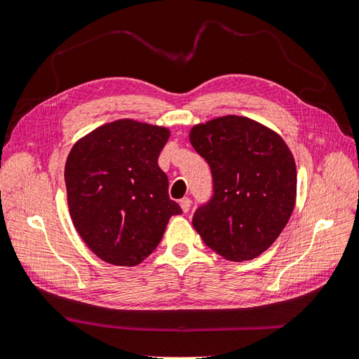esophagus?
<instances>
[{
  "instance_id": "1",
  "label": "esophagus",
  "mask_w": 359,
  "mask_h": 359,
  "mask_svg": "<svg viewBox=\"0 0 359 359\" xmlns=\"http://www.w3.org/2000/svg\"><path fill=\"white\" fill-rule=\"evenodd\" d=\"M180 208H182V211H184V212H188L189 208H191V201H189L188 197H184V199L180 201Z\"/></svg>"
}]
</instances>
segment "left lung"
<instances>
[{
	"label": "left lung",
	"instance_id": "obj_1",
	"mask_svg": "<svg viewBox=\"0 0 359 359\" xmlns=\"http://www.w3.org/2000/svg\"><path fill=\"white\" fill-rule=\"evenodd\" d=\"M189 142L212 175L211 199L193 216L196 231L228 261L262 255L285 228L296 202V165L285 142L239 116L196 125Z\"/></svg>",
	"mask_w": 359,
	"mask_h": 359
}]
</instances>
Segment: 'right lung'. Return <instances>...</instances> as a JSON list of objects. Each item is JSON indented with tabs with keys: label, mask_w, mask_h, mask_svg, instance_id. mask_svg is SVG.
Returning a JSON list of instances; mask_svg holds the SVG:
<instances>
[{
	"label": "right lung",
	"mask_w": 359,
	"mask_h": 359,
	"mask_svg": "<svg viewBox=\"0 0 359 359\" xmlns=\"http://www.w3.org/2000/svg\"><path fill=\"white\" fill-rule=\"evenodd\" d=\"M168 139L166 128L123 118L94 129L67 156L69 215L104 262L140 264L157 248L170 217L182 212L157 163Z\"/></svg>",
	"instance_id": "right-lung-1"
}]
</instances>
